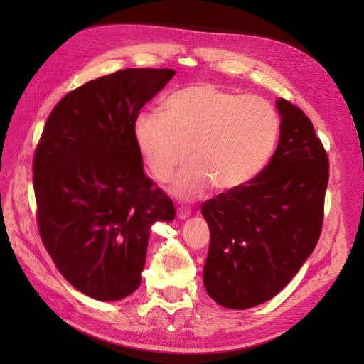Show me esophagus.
Returning a JSON list of instances; mask_svg holds the SVG:
<instances>
[{
	"instance_id": "esophagus-1",
	"label": "esophagus",
	"mask_w": 364,
	"mask_h": 364,
	"mask_svg": "<svg viewBox=\"0 0 364 364\" xmlns=\"http://www.w3.org/2000/svg\"><path fill=\"white\" fill-rule=\"evenodd\" d=\"M190 209H186V208H178V217L179 218H186V217H190Z\"/></svg>"
}]
</instances>
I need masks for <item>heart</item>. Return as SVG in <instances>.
Here are the masks:
<instances>
[{
  "mask_svg": "<svg viewBox=\"0 0 364 364\" xmlns=\"http://www.w3.org/2000/svg\"><path fill=\"white\" fill-rule=\"evenodd\" d=\"M278 132L267 100L209 83L171 92L161 114H139L132 126L139 156L159 182L173 178L188 151L191 164L174 183L185 199L202 196L211 183L222 193L243 188L266 167Z\"/></svg>",
  "mask_w": 364,
  "mask_h": 364,
  "instance_id": "b5f03b06",
  "label": "heart"
}]
</instances>
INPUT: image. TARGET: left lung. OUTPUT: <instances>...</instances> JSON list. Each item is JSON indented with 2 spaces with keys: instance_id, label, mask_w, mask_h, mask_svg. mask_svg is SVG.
<instances>
[{
  "instance_id": "8db88e82",
  "label": "left lung",
  "mask_w": 364,
  "mask_h": 364,
  "mask_svg": "<svg viewBox=\"0 0 364 364\" xmlns=\"http://www.w3.org/2000/svg\"><path fill=\"white\" fill-rule=\"evenodd\" d=\"M277 106L279 142L267 167L243 188L202 205L211 232L203 284L230 310L277 296L311 255L323 225L326 150L304 111L285 98Z\"/></svg>"
}]
</instances>
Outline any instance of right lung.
I'll return each instance as SVG.
<instances>
[{"instance_id": "1", "label": "right lung", "mask_w": 364, "mask_h": 364, "mask_svg": "<svg viewBox=\"0 0 364 364\" xmlns=\"http://www.w3.org/2000/svg\"><path fill=\"white\" fill-rule=\"evenodd\" d=\"M174 70L98 77L54 106L33 158L38 228L73 287L119 301L141 284L150 226L171 222L170 197L144 174L132 134L141 107Z\"/></svg>"}]
</instances>
